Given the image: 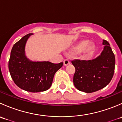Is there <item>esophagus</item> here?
<instances>
[{
    "label": "esophagus",
    "mask_w": 122,
    "mask_h": 122,
    "mask_svg": "<svg viewBox=\"0 0 122 122\" xmlns=\"http://www.w3.org/2000/svg\"><path fill=\"white\" fill-rule=\"evenodd\" d=\"M70 64V61L68 60H65L64 61V65L65 66H67V65Z\"/></svg>",
    "instance_id": "obj_1"
}]
</instances>
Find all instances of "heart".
I'll return each mask as SVG.
<instances>
[{"label":"heart","instance_id":"obj_1","mask_svg":"<svg viewBox=\"0 0 122 122\" xmlns=\"http://www.w3.org/2000/svg\"><path fill=\"white\" fill-rule=\"evenodd\" d=\"M89 42L88 41H83L80 42L74 48V52L75 53L80 54L83 51V53L86 55H90L94 51V48L93 46H88L86 48Z\"/></svg>","mask_w":122,"mask_h":122}]
</instances>
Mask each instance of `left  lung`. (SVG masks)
Wrapping results in <instances>:
<instances>
[{"label": "left lung", "mask_w": 122, "mask_h": 122, "mask_svg": "<svg viewBox=\"0 0 122 122\" xmlns=\"http://www.w3.org/2000/svg\"><path fill=\"white\" fill-rule=\"evenodd\" d=\"M103 50L96 58L71 62L76 68L73 83L78 90L87 93L95 92L105 87L112 79L115 56L107 41H103Z\"/></svg>", "instance_id": "obj_1"}]
</instances>
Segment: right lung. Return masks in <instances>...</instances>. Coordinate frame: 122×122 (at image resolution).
Instances as JSON below:
<instances>
[{
    "label": "right lung",
    "mask_w": 122,
    "mask_h": 122,
    "mask_svg": "<svg viewBox=\"0 0 122 122\" xmlns=\"http://www.w3.org/2000/svg\"><path fill=\"white\" fill-rule=\"evenodd\" d=\"M33 34L22 37L12 47L9 61V70L17 86L27 92L37 93L50 88L55 72L63 62L54 64L50 61H33L25 54L28 38Z\"/></svg>",
    "instance_id": "obj_1"
}]
</instances>
